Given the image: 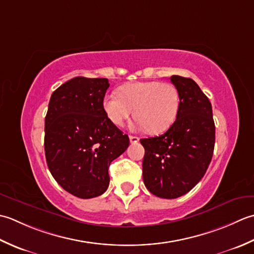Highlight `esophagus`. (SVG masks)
Masks as SVG:
<instances>
[{
    "instance_id": "34e87169",
    "label": "esophagus",
    "mask_w": 254,
    "mask_h": 254,
    "mask_svg": "<svg viewBox=\"0 0 254 254\" xmlns=\"http://www.w3.org/2000/svg\"><path fill=\"white\" fill-rule=\"evenodd\" d=\"M129 140L131 143H137L139 141V138L136 136H129Z\"/></svg>"
}]
</instances>
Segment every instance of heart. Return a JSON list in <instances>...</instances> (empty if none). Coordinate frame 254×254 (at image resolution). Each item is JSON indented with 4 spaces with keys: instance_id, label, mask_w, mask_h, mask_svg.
I'll return each instance as SVG.
<instances>
[{
    "instance_id": "1",
    "label": "heart",
    "mask_w": 254,
    "mask_h": 254,
    "mask_svg": "<svg viewBox=\"0 0 254 254\" xmlns=\"http://www.w3.org/2000/svg\"><path fill=\"white\" fill-rule=\"evenodd\" d=\"M179 93L167 82L144 81L126 83L117 95H106L103 106L114 125L121 127L131 115L137 125L152 133L162 132L172 125L179 111Z\"/></svg>"
}]
</instances>
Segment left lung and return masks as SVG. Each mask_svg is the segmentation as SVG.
<instances>
[{"label": "left lung", "mask_w": 254, "mask_h": 254, "mask_svg": "<svg viewBox=\"0 0 254 254\" xmlns=\"http://www.w3.org/2000/svg\"><path fill=\"white\" fill-rule=\"evenodd\" d=\"M179 93L177 120L159 137L141 139L143 183L161 198H178L204 177L215 147L211 104L196 82L172 75Z\"/></svg>", "instance_id": "left-lung-1"}]
</instances>
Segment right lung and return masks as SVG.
<instances>
[{"mask_svg": "<svg viewBox=\"0 0 254 254\" xmlns=\"http://www.w3.org/2000/svg\"><path fill=\"white\" fill-rule=\"evenodd\" d=\"M104 77L76 76L51 94L45 118V154L50 173L80 198L100 196L110 185V164L126 151L127 134L108 120Z\"/></svg>", "mask_w": 254, "mask_h": 254, "instance_id": "obj_1", "label": "right lung"}]
</instances>
